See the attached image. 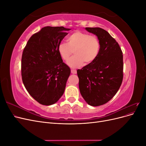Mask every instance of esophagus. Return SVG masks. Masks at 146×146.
<instances>
[{
	"label": "esophagus",
	"mask_w": 146,
	"mask_h": 146,
	"mask_svg": "<svg viewBox=\"0 0 146 146\" xmlns=\"http://www.w3.org/2000/svg\"><path fill=\"white\" fill-rule=\"evenodd\" d=\"M70 71H71V73L73 74H76L77 73V70H75V69H71Z\"/></svg>",
	"instance_id": "esophagus-1"
}]
</instances>
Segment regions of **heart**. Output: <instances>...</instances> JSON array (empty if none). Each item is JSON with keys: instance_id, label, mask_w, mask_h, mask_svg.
Instances as JSON below:
<instances>
[{"instance_id": "heart-1", "label": "heart", "mask_w": 146, "mask_h": 146, "mask_svg": "<svg viewBox=\"0 0 146 146\" xmlns=\"http://www.w3.org/2000/svg\"><path fill=\"white\" fill-rule=\"evenodd\" d=\"M68 44L61 42L58 46V51L61 58L67 61L70 68H77L82 65L92 63L99 55L100 44L98 37L87 33L76 31L67 38Z\"/></svg>"}]
</instances>
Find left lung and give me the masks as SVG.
<instances>
[{
    "mask_svg": "<svg viewBox=\"0 0 146 146\" xmlns=\"http://www.w3.org/2000/svg\"><path fill=\"white\" fill-rule=\"evenodd\" d=\"M100 44L99 55L92 63L77 70L79 90L88 104L97 107L107 103L116 94L123 80L121 48L108 32L99 27H86Z\"/></svg>",
    "mask_w": 146,
    "mask_h": 146,
    "instance_id": "8db88e82",
    "label": "left lung"
}]
</instances>
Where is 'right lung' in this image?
<instances>
[{
    "mask_svg": "<svg viewBox=\"0 0 146 146\" xmlns=\"http://www.w3.org/2000/svg\"><path fill=\"white\" fill-rule=\"evenodd\" d=\"M70 30L43 27L30 37L24 48L22 79L30 95L42 105L56 103L64 92L70 69L63 62L58 46Z\"/></svg>",
    "mask_w": 146,
    "mask_h": 146,
    "instance_id": "right-lung-1",
    "label": "right lung"
}]
</instances>
